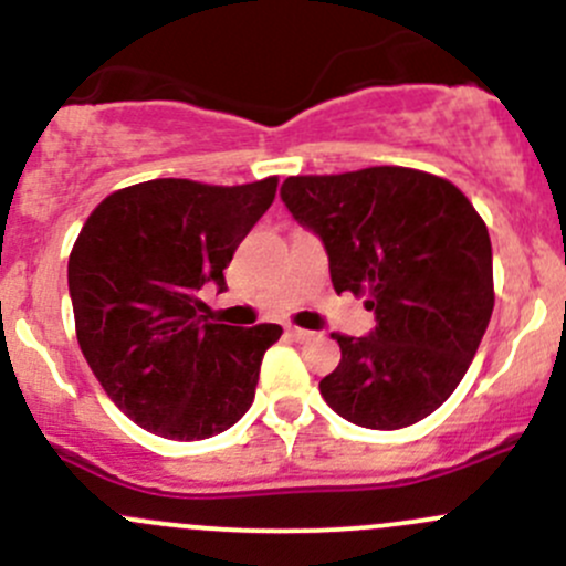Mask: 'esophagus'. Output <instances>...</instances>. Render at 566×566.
Returning <instances> with one entry per match:
<instances>
[{"mask_svg": "<svg viewBox=\"0 0 566 566\" xmlns=\"http://www.w3.org/2000/svg\"><path fill=\"white\" fill-rule=\"evenodd\" d=\"M290 336H293L295 342H310L315 339V331H306V328H290Z\"/></svg>", "mask_w": 566, "mask_h": 566, "instance_id": "esophagus-1", "label": "esophagus"}]
</instances>
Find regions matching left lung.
<instances>
[{
    "label": "left lung",
    "instance_id": "left-lung-1",
    "mask_svg": "<svg viewBox=\"0 0 566 566\" xmlns=\"http://www.w3.org/2000/svg\"><path fill=\"white\" fill-rule=\"evenodd\" d=\"M282 202L328 254L336 293H367L369 336H342L319 394L342 419L399 430L441 408L493 315V247L458 186L405 167L298 175Z\"/></svg>",
    "mask_w": 566,
    "mask_h": 566
}]
</instances>
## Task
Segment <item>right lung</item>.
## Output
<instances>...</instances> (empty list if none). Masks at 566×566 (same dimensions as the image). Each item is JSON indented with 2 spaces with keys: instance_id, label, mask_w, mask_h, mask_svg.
Here are the masks:
<instances>
[{
  "instance_id": "right-lung-1",
  "label": "right lung",
  "mask_w": 566,
  "mask_h": 566,
  "mask_svg": "<svg viewBox=\"0 0 566 566\" xmlns=\"http://www.w3.org/2000/svg\"><path fill=\"white\" fill-rule=\"evenodd\" d=\"M276 182L147 180L108 193L78 232L67 260L78 347L112 402L145 430L202 441L254 402L262 356L282 328L210 323L199 290H227L224 268Z\"/></svg>"
}]
</instances>
